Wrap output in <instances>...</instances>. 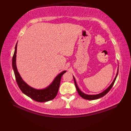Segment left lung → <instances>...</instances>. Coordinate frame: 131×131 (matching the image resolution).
Here are the masks:
<instances>
[{"instance_id":"left-lung-1","label":"left lung","mask_w":131,"mask_h":131,"mask_svg":"<svg viewBox=\"0 0 131 131\" xmlns=\"http://www.w3.org/2000/svg\"><path fill=\"white\" fill-rule=\"evenodd\" d=\"M118 72H117V74H116V75L115 78L114 80V81L113 82V83L111 84V85L108 87L106 90L105 91H104L103 92L100 93V94H95V95H88V94H84V93H83L82 92L80 91L79 90V88H78V85L77 84V83H76V81H75V79L74 77V83H75V87H76V88H77V90L78 91V92L79 95L81 96L82 98H83L84 99H86V100H96V99H98L99 98H101V97L104 96L105 94H106L108 92H109V91L112 89V87L113 86L114 84L115 83V81L116 80V77H117V75H118Z\"/></svg>"}]
</instances>
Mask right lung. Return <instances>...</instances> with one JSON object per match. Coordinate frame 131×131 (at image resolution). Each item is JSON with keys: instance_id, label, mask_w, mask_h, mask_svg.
<instances>
[{"instance_id": "add662e5", "label": "right lung", "mask_w": 131, "mask_h": 131, "mask_svg": "<svg viewBox=\"0 0 131 131\" xmlns=\"http://www.w3.org/2000/svg\"><path fill=\"white\" fill-rule=\"evenodd\" d=\"M17 46V43L16 45L15 51L12 58V67L14 70V73H15L16 82L19 89L23 92V93L29 97L30 98L34 100L35 101L43 102L54 99L58 93L61 77L63 75V74L66 73V71H63L60 74H58L56 77L52 84L44 90H36V89L31 88L22 79L20 75L18 72L17 69L16 63Z\"/></svg>"}]
</instances>
